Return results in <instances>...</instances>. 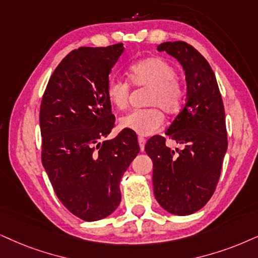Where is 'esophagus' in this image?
Instances as JSON below:
<instances>
[{"instance_id":"obj_1","label":"esophagus","mask_w":258,"mask_h":258,"mask_svg":"<svg viewBox=\"0 0 258 258\" xmlns=\"http://www.w3.org/2000/svg\"><path fill=\"white\" fill-rule=\"evenodd\" d=\"M138 143H139L140 150H142V151H144V148H145V143H146V139L144 138V137H139V138H138Z\"/></svg>"}]
</instances>
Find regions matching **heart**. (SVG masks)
I'll use <instances>...</instances> for the list:
<instances>
[{
	"instance_id": "1",
	"label": "heart",
	"mask_w": 258,
	"mask_h": 258,
	"mask_svg": "<svg viewBox=\"0 0 258 258\" xmlns=\"http://www.w3.org/2000/svg\"><path fill=\"white\" fill-rule=\"evenodd\" d=\"M176 76L175 68L161 57H150L133 63L128 69L130 83L135 87L149 88L145 105L151 107L126 114L120 119V127L139 136H150L158 131L164 121L159 108L172 115L183 103L184 89ZM130 90L131 87L125 81L110 78L106 87L107 100L115 108L125 109L128 105Z\"/></svg>"
}]
</instances>
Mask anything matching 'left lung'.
Wrapping results in <instances>:
<instances>
[{"label":"left lung","mask_w":258,"mask_h":258,"mask_svg":"<svg viewBox=\"0 0 258 258\" xmlns=\"http://www.w3.org/2000/svg\"><path fill=\"white\" fill-rule=\"evenodd\" d=\"M157 50L180 61L187 101L165 132L181 149L168 148L162 136H153L145 145L153 163V194L169 213L189 216L207 204L219 181L227 150L224 103L216 75L191 45L168 41Z\"/></svg>","instance_id":"left-lung-1"}]
</instances>
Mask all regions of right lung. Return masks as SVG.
I'll use <instances>...</instances> for the list:
<instances>
[{
  "instance_id": "right-lung-1",
  "label": "right lung",
  "mask_w": 258,
  "mask_h": 258,
  "mask_svg": "<svg viewBox=\"0 0 258 258\" xmlns=\"http://www.w3.org/2000/svg\"><path fill=\"white\" fill-rule=\"evenodd\" d=\"M122 44L80 47L53 71L41 100V161L61 204L74 216L96 221L121 201L120 180L139 153L130 130L103 140L115 118L106 96Z\"/></svg>"
}]
</instances>
